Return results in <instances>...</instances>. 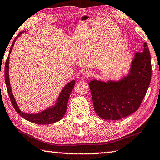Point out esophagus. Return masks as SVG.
<instances>
[{
	"label": "esophagus",
	"mask_w": 160,
	"mask_h": 160,
	"mask_svg": "<svg viewBox=\"0 0 160 160\" xmlns=\"http://www.w3.org/2000/svg\"><path fill=\"white\" fill-rule=\"evenodd\" d=\"M82 76L83 78H88V77H89L91 76V72L89 71H87V70L84 71L82 72Z\"/></svg>",
	"instance_id": "34e87169"
}]
</instances>
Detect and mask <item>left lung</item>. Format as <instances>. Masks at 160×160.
Wrapping results in <instances>:
<instances>
[{"instance_id":"8db88e82","label":"left lung","mask_w":160,"mask_h":160,"mask_svg":"<svg viewBox=\"0 0 160 160\" xmlns=\"http://www.w3.org/2000/svg\"><path fill=\"white\" fill-rule=\"evenodd\" d=\"M151 80V60L147 44L137 52L130 73L119 82H89L94 109L104 120H118L136 111L143 100Z\"/></svg>"}]
</instances>
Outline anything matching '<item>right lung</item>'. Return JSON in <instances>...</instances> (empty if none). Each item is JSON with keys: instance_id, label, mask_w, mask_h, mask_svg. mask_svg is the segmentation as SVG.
Returning a JSON list of instances; mask_svg holds the SVG:
<instances>
[{"instance_id": "1", "label": "right lung", "mask_w": 160, "mask_h": 160, "mask_svg": "<svg viewBox=\"0 0 160 160\" xmlns=\"http://www.w3.org/2000/svg\"><path fill=\"white\" fill-rule=\"evenodd\" d=\"M22 32H23L18 33V35L16 37V38L13 41L11 48H10L9 54L11 53L12 50L13 49V45H14L16 38H18V37L21 34ZM9 57L8 56V58H7L5 66V80L7 89H8V92L9 94L10 100H11V102L13 105V107L14 108V109L16 110L17 113H18L22 118L25 119V120L31 122H33V123L39 124H53L54 122H56L58 121H59L60 120H61V119H62V117L64 116V115L65 114V112L67 111V102H68V100H69V98L71 93V91H72L73 88L74 87L75 81L74 80L71 81L69 83H68L67 85L63 88V89L62 90V91H61V93L60 94L58 99L57 103L54 107L47 108V109H46L45 111L40 112V113H36V114L25 113H22V112H21V111L19 109L18 105H17L15 101L14 97H13L11 87H10L9 80Z\"/></svg>"}]
</instances>
